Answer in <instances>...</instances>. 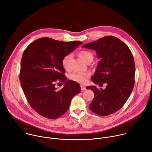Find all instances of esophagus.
<instances>
[{
  "label": "esophagus",
  "instance_id": "1",
  "mask_svg": "<svg viewBox=\"0 0 152 152\" xmlns=\"http://www.w3.org/2000/svg\"><path fill=\"white\" fill-rule=\"evenodd\" d=\"M81 91H85L86 89V86H85L84 85H81Z\"/></svg>",
  "mask_w": 152,
  "mask_h": 152
}]
</instances>
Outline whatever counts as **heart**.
Instances as JSON below:
<instances>
[{"label": "heart", "instance_id": "obj_1", "mask_svg": "<svg viewBox=\"0 0 152 152\" xmlns=\"http://www.w3.org/2000/svg\"><path fill=\"white\" fill-rule=\"evenodd\" d=\"M78 56L81 59L86 63L88 61L93 59L92 54L86 50H82L78 53ZM72 55L67 54L65 56L61 61L62 66L65 69H67L69 67V63L71 59ZM90 74L88 72H74L69 75V78L75 82L80 83V84H86L88 79L90 77Z\"/></svg>", "mask_w": 152, "mask_h": 152}]
</instances>
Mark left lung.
<instances>
[{"instance_id": "left-lung-1", "label": "left lung", "mask_w": 152, "mask_h": 152, "mask_svg": "<svg viewBox=\"0 0 152 152\" xmlns=\"http://www.w3.org/2000/svg\"><path fill=\"white\" fill-rule=\"evenodd\" d=\"M95 50L100 58L92 80L96 85L107 83L105 89L90 86L94 98L89 105L94 113L107 116L119 110L126 103L134 84V65L133 55L129 47L114 36H106L83 46Z\"/></svg>"}]
</instances>
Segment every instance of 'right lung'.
I'll use <instances>...</instances> for the list:
<instances>
[{
    "mask_svg": "<svg viewBox=\"0 0 152 152\" xmlns=\"http://www.w3.org/2000/svg\"><path fill=\"white\" fill-rule=\"evenodd\" d=\"M42 37L32 42L24 50L20 63V81L28 102L40 115L56 119L68 110L72 98L81 91L78 83L66 80L63 58L82 44ZM57 79L65 83L60 90Z\"/></svg>",
    "mask_w": 152,
    "mask_h": 152,
    "instance_id": "right-lung-1",
    "label": "right lung"
}]
</instances>
